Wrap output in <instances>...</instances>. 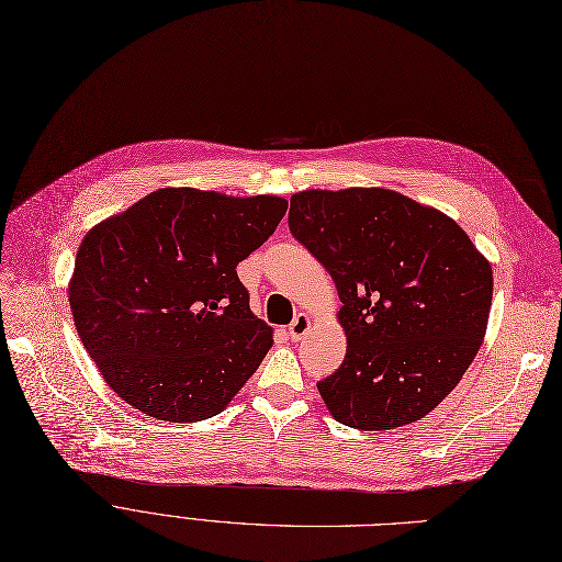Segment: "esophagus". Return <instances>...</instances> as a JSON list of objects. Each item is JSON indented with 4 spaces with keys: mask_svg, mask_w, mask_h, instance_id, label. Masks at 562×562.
Segmentation results:
<instances>
[{
    "mask_svg": "<svg viewBox=\"0 0 562 562\" xmlns=\"http://www.w3.org/2000/svg\"><path fill=\"white\" fill-rule=\"evenodd\" d=\"M308 329H311V317H308L306 313H300V315L290 323V327H288V336H290V340H292V342H300V340H304V338H306Z\"/></svg>",
    "mask_w": 562,
    "mask_h": 562,
    "instance_id": "1",
    "label": "esophagus"
}]
</instances>
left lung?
<instances>
[{
  "label": "left lung",
  "mask_w": 562,
  "mask_h": 562,
  "mask_svg": "<svg viewBox=\"0 0 562 562\" xmlns=\"http://www.w3.org/2000/svg\"><path fill=\"white\" fill-rule=\"evenodd\" d=\"M290 233L323 262L342 308V363L317 391L355 430H393L458 386L485 338L492 267L439 210L391 190L290 199Z\"/></svg>",
  "instance_id": "left-lung-1"
}]
</instances>
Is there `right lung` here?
Returning <instances> with one entry per match:
<instances>
[{"label": "right lung", "instance_id": "obj_1", "mask_svg": "<svg viewBox=\"0 0 562 562\" xmlns=\"http://www.w3.org/2000/svg\"><path fill=\"white\" fill-rule=\"evenodd\" d=\"M288 210L279 196L157 190L91 228L75 258L70 308L104 382L171 423L220 414L272 347L237 262Z\"/></svg>", "mask_w": 562, "mask_h": 562}]
</instances>
